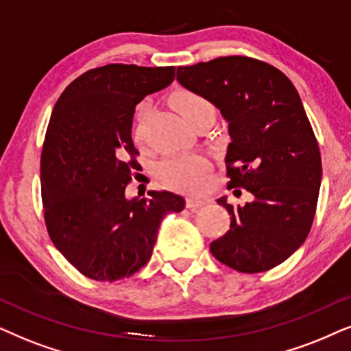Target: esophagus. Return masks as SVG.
Returning a JSON list of instances; mask_svg holds the SVG:
<instances>
[{
    "label": "esophagus",
    "mask_w": 351,
    "mask_h": 351,
    "mask_svg": "<svg viewBox=\"0 0 351 351\" xmlns=\"http://www.w3.org/2000/svg\"><path fill=\"white\" fill-rule=\"evenodd\" d=\"M205 202H207V200H205V199L189 195V197L186 199V207H188L189 210H195V208H199V207H202V205H205Z\"/></svg>",
    "instance_id": "34e87169"
}]
</instances>
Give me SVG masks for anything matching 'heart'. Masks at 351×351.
<instances>
[{
  "label": "heart",
  "mask_w": 351,
  "mask_h": 351,
  "mask_svg": "<svg viewBox=\"0 0 351 351\" xmlns=\"http://www.w3.org/2000/svg\"><path fill=\"white\" fill-rule=\"evenodd\" d=\"M173 106L183 115V119L193 125L202 117H215L213 104L207 97L194 91H178L173 96ZM147 117V106L141 104L136 112V138H141L143 121ZM208 170V160L197 154H184V156H171L158 165V175L163 183L180 191H197L202 186L204 175Z\"/></svg>",
  "instance_id": "obj_1"
}]
</instances>
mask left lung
<instances>
[{"mask_svg":"<svg viewBox=\"0 0 351 351\" xmlns=\"http://www.w3.org/2000/svg\"><path fill=\"white\" fill-rule=\"evenodd\" d=\"M176 80L221 112L231 136L228 189L252 194L242 207L217 200L231 224L210 252L241 273L281 265L311 230L322 176L319 147L295 86L281 70L245 56L178 67Z\"/></svg>","mask_w":351,"mask_h":351,"instance_id":"left-lung-1","label":"left lung"}]
</instances>
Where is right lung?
I'll use <instances>...</instances> for the list:
<instances>
[{
	"instance_id": "obj_1",
	"label": "right lung",
	"mask_w": 351,
	"mask_h": 351,
	"mask_svg": "<svg viewBox=\"0 0 351 351\" xmlns=\"http://www.w3.org/2000/svg\"><path fill=\"white\" fill-rule=\"evenodd\" d=\"M173 80L175 67L109 64L75 78L56 102L40 162L45 223L83 276H133L151 258L163 217L184 208V199L168 191L125 197L139 168L134 107Z\"/></svg>"
}]
</instances>
